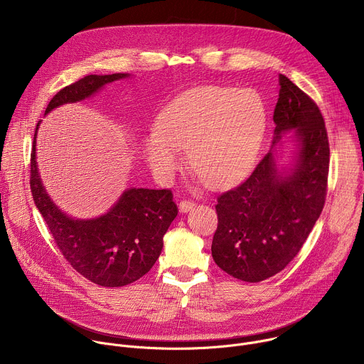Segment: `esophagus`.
<instances>
[{
    "instance_id": "esophagus-1",
    "label": "esophagus",
    "mask_w": 364,
    "mask_h": 364,
    "mask_svg": "<svg viewBox=\"0 0 364 364\" xmlns=\"http://www.w3.org/2000/svg\"><path fill=\"white\" fill-rule=\"evenodd\" d=\"M194 207V201L193 200H181L180 201V212L181 213H187L190 212Z\"/></svg>"
}]
</instances>
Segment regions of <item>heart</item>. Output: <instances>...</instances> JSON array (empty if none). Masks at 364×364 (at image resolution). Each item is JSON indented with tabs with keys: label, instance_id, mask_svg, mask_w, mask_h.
<instances>
[{
	"label": "heart",
	"instance_id": "obj_1",
	"mask_svg": "<svg viewBox=\"0 0 364 364\" xmlns=\"http://www.w3.org/2000/svg\"><path fill=\"white\" fill-rule=\"evenodd\" d=\"M267 125L264 103L250 90L205 86L181 93L163 109L157 132L145 141L152 171L168 180L181 166V149L210 187L239 181L253 166Z\"/></svg>",
	"mask_w": 364,
	"mask_h": 364
}]
</instances>
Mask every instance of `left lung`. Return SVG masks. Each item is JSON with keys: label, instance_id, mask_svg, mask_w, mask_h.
<instances>
[{"label": "left lung", "instance_id": "8db88e82", "mask_svg": "<svg viewBox=\"0 0 364 364\" xmlns=\"http://www.w3.org/2000/svg\"><path fill=\"white\" fill-rule=\"evenodd\" d=\"M272 146L294 131L298 152L288 177L277 173L269 151L237 187L218 197L215 262L246 282L265 281L298 255L320 218L327 196L330 145L317 103L279 75Z\"/></svg>", "mask_w": 364, "mask_h": 364}]
</instances>
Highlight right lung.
<instances>
[{
	"mask_svg": "<svg viewBox=\"0 0 364 364\" xmlns=\"http://www.w3.org/2000/svg\"><path fill=\"white\" fill-rule=\"evenodd\" d=\"M127 76H85L51 97L46 114L63 103L82 100L103 85ZM30 188L37 209L66 261L76 272L100 287H124L144 277L159 259L163 236L178 213L171 190L129 188L107 215L93 220L68 218L41 186L36 163V134L30 160Z\"/></svg>",
	"mask_w": 364,
	"mask_h": 364,
	"instance_id": "add662e5",
	"label": "right lung"
}]
</instances>
